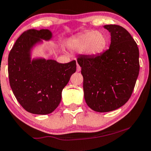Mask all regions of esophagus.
<instances>
[{
	"mask_svg": "<svg viewBox=\"0 0 151 151\" xmlns=\"http://www.w3.org/2000/svg\"><path fill=\"white\" fill-rule=\"evenodd\" d=\"M81 68L78 65V64H77V72H79L81 70Z\"/></svg>",
	"mask_w": 151,
	"mask_h": 151,
	"instance_id": "obj_1",
	"label": "esophagus"
}]
</instances>
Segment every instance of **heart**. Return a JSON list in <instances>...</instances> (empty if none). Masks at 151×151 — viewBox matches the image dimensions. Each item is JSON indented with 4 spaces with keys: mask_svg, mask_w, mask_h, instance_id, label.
Here are the masks:
<instances>
[{
    "mask_svg": "<svg viewBox=\"0 0 151 151\" xmlns=\"http://www.w3.org/2000/svg\"><path fill=\"white\" fill-rule=\"evenodd\" d=\"M106 35L99 31H87L69 40L68 47L76 52H83L88 56L101 54L107 45Z\"/></svg>",
    "mask_w": 151,
    "mask_h": 151,
    "instance_id": "heart-1",
    "label": "heart"
}]
</instances>
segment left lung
I'll use <instances>...</instances> for the list:
<instances>
[{
	"label": "left lung",
	"mask_w": 151,
	"mask_h": 151,
	"mask_svg": "<svg viewBox=\"0 0 151 151\" xmlns=\"http://www.w3.org/2000/svg\"><path fill=\"white\" fill-rule=\"evenodd\" d=\"M111 35L109 50L96 56L80 55L84 99L93 111L121 107L132 95L140 70L139 50L130 34L118 25H105Z\"/></svg>",
	"instance_id": "obj_1"
}]
</instances>
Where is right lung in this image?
Masks as SVG:
<instances>
[{"mask_svg":"<svg viewBox=\"0 0 151 151\" xmlns=\"http://www.w3.org/2000/svg\"><path fill=\"white\" fill-rule=\"evenodd\" d=\"M52 39L49 29H29L16 41L8 59L9 82L14 96L26 111L48 114L60 104L62 91L76 70V62L60 63L43 58L32 59L37 45Z\"/></svg>","mask_w":151,"mask_h":151,"instance_id":"add662e5","label":"right lung"}]
</instances>
